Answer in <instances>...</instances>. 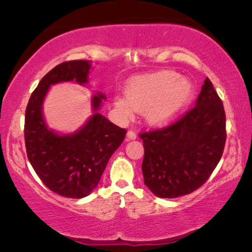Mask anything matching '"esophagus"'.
I'll list each match as a JSON object with an SVG mask.
<instances>
[{
    "label": "esophagus",
    "mask_w": 252,
    "mask_h": 252,
    "mask_svg": "<svg viewBox=\"0 0 252 252\" xmlns=\"http://www.w3.org/2000/svg\"><path fill=\"white\" fill-rule=\"evenodd\" d=\"M126 136H127V139H130V140L136 139V134H135V132H134L133 130H129V131H127Z\"/></svg>",
    "instance_id": "esophagus-1"
}]
</instances>
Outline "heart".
I'll use <instances>...</instances> for the list:
<instances>
[{
	"mask_svg": "<svg viewBox=\"0 0 252 252\" xmlns=\"http://www.w3.org/2000/svg\"><path fill=\"white\" fill-rule=\"evenodd\" d=\"M126 97L117 95L114 106L126 118L144 111L147 121L163 126L185 112L193 95L189 80L172 71H160L131 79L126 85Z\"/></svg>",
	"mask_w": 252,
	"mask_h": 252,
	"instance_id": "1",
	"label": "heart"
}]
</instances>
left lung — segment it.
Here are the masks:
<instances>
[{"label": "left lung", "mask_w": 252, "mask_h": 252, "mask_svg": "<svg viewBox=\"0 0 252 252\" xmlns=\"http://www.w3.org/2000/svg\"><path fill=\"white\" fill-rule=\"evenodd\" d=\"M144 185L157 197L178 198L199 189L222 157L225 113L211 81L204 80L195 105L168 126L140 133Z\"/></svg>", "instance_id": "1"}]
</instances>
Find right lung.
<instances>
[{
  "label": "right lung",
  "mask_w": 252,
  "mask_h": 252,
  "mask_svg": "<svg viewBox=\"0 0 252 252\" xmlns=\"http://www.w3.org/2000/svg\"><path fill=\"white\" fill-rule=\"evenodd\" d=\"M90 69L87 60L53 67L33 91L25 110L24 140L30 163L51 191L65 198L80 199L92 192L126 133L97 112L105 99L102 93L93 95L94 114L75 133L60 135L45 125L42 104L51 85L67 81L85 84Z\"/></svg>",
  "instance_id": "obj_1"
}]
</instances>
